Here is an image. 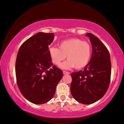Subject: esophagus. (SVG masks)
I'll use <instances>...</instances> for the list:
<instances>
[{
	"mask_svg": "<svg viewBox=\"0 0 124 124\" xmlns=\"http://www.w3.org/2000/svg\"><path fill=\"white\" fill-rule=\"evenodd\" d=\"M63 74H70L69 72H68V71H63Z\"/></svg>",
	"mask_w": 124,
	"mask_h": 124,
	"instance_id": "34e87169",
	"label": "esophagus"
}]
</instances>
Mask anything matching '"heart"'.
<instances>
[{"instance_id":"heart-1","label":"heart","mask_w":124,"mask_h":124,"mask_svg":"<svg viewBox=\"0 0 124 124\" xmlns=\"http://www.w3.org/2000/svg\"><path fill=\"white\" fill-rule=\"evenodd\" d=\"M92 49L88 42L79 38H71L61 42L59 48L51 46L49 55L52 62L59 65L67 57L68 61L61 65L62 69H82L87 65L91 56Z\"/></svg>"}]
</instances>
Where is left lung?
I'll return each mask as SVG.
<instances>
[{
	"mask_svg": "<svg viewBox=\"0 0 124 124\" xmlns=\"http://www.w3.org/2000/svg\"><path fill=\"white\" fill-rule=\"evenodd\" d=\"M92 45L91 59L84 70L71 73L70 91L76 101L91 104L106 93L111 78V60L108 50L94 34L88 33Z\"/></svg>",
	"mask_w": 124,
	"mask_h": 124,
	"instance_id": "1",
	"label": "left lung"
}]
</instances>
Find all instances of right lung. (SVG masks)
Listing matches in <instances>:
<instances>
[{"mask_svg": "<svg viewBox=\"0 0 124 124\" xmlns=\"http://www.w3.org/2000/svg\"><path fill=\"white\" fill-rule=\"evenodd\" d=\"M54 38L53 33L39 32L24 42L16 61L17 86L22 94L34 104L51 100L63 72L53 65L49 48Z\"/></svg>", "mask_w": 124, "mask_h": 124, "instance_id": "add662e5", "label": "right lung"}]
</instances>
